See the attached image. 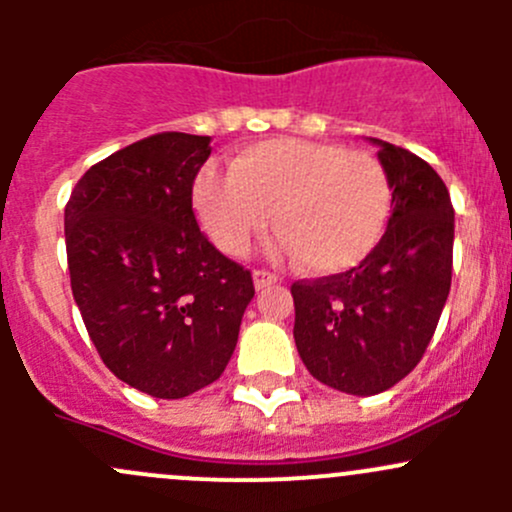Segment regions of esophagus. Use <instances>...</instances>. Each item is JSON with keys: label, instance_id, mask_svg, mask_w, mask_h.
Segmentation results:
<instances>
[{"label": "esophagus", "instance_id": "obj_1", "mask_svg": "<svg viewBox=\"0 0 512 512\" xmlns=\"http://www.w3.org/2000/svg\"><path fill=\"white\" fill-rule=\"evenodd\" d=\"M252 280H255L257 289H267V287L277 285V275L270 270H255L252 272Z\"/></svg>", "mask_w": 512, "mask_h": 512}]
</instances>
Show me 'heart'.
Masks as SVG:
<instances>
[{"instance_id":"heart-1","label":"heart","mask_w":512,"mask_h":512,"mask_svg":"<svg viewBox=\"0 0 512 512\" xmlns=\"http://www.w3.org/2000/svg\"><path fill=\"white\" fill-rule=\"evenodd\" d=\"M200 225L227 255H245L270 223L277 250L314 275L361 265L384 237L394 188L379 158L337 143L270 138L242 148L230 173L203 168L193 185Z\"/></svg>"}]
</instances>
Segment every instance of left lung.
Instances as JSON below:
<instances>
[{
    "label": "left lung",
    "mask_w": 512,
    "mask_h": 512,
    "mask_svg": "<svg viewBox=\"0 0 512 512\" xmlns=\"http://www.w3.org/2000/svg\"><path fill=\"white\" fill-rule=\"evenodd\" d=\"M394 188L376 250L342 275L299 280L294 344L309 374L332 389L374 396L414 371L451 292L453 205L423 158L371 138Z\"/></svg>",
    "instance_id": "1"
}]
</instances>
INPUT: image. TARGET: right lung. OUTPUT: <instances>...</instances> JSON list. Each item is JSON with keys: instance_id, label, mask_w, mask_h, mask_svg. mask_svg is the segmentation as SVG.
Listing matches in <instances>:
<instances>
[{"instance_id": "add662e5", "label": "right lung", "mask_w": 512, "mask_h": 512, "mask_svg": "<svg viewBox=\"0 0 512 512\" xmlns=\"http://www.w3.org/2000/svg\"><path fill=\"white\" fill-rule=\"evenodd\" d=\"M210 136L156 133L91 165L64 210L71 292L103 364L183 399L213 384L255 297L250 270L200 232L193 183Z\"/></svg>"}]
</instances>
